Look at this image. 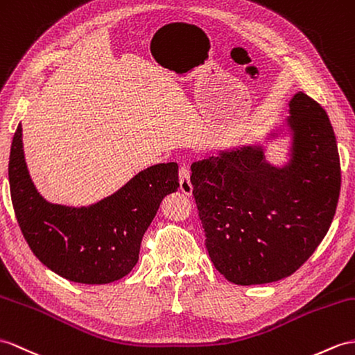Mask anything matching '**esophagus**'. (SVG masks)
<instances>
[{
  "label": "esophagus",
  "mask_w": 355,
  "mask_h": 355,
  "mask_svg": "<svg viewBox=\"0 0 355 355\" xmlns=\"http://www.w3.org/2000/svg\"><path fill=\"white\" fill-rule=\"evenodd\" d=\"M179 184H180V191H182L185 196H191L193 194V184L191 179H189V168L185 166H180L179 168Z\"/></svg>",
  "instance_id": "1"
}]
</instances>
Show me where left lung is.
Returning <instances> with one entry per match:
<instances>
[{
	"mask_svg": "<svg viewBox=\"0 0 355 355\" xmlns=\"http://www.w3.org/2000/svg\"><path fill=\"white\" fill-rule=\"evenodd\" d=\"M286 125L291 150L282 167L266 161L261 144L221 150L191 166L207 253L235 284L289 277L321 244L336 214L340 159L325 110L298 92Z\"/></svg>",
	"mask_w": 355,
	"mask_h": 355,
	"instance_id": "obj_1",
	"label": "left lung"
}]
</instances>
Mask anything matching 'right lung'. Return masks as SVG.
Returning <instances> with one entry per match:
<instances>
[{
  "mask_svg": "<svg viewBox=\"0 0 355 355\" xmlns=\"http://www.w3.org/2000/svg\"><path fill=\"white\" fill-rule=\"evenodd\" d=\"M8 182L16 220L34 256L60 277L84 284H105L131 272L162 198L179 188L178 164L167 162L141 170L98 203H49L30 178L21 123L12 141Z\"/></svg>",
  "mask_w": 355,
  "mask_h": 355,
  "instance_id": "add662e5",
  "label": "right lung"
}]
</instances>
